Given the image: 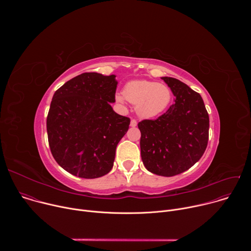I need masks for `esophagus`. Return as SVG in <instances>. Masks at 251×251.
I'll use <instances>...</instances> for the list:
<instances>
[{
    "mask_svg": "<svg viewBox=\"0 0 251 251\" xmlns=\"http://www.w3.org/2000/svg\"><path fill=\"white\" fill-rule=\"evenodd\" d=\"M130 126L131 127H136L137 126V121L135 119H132L131 122H130Z\"/></svg>",
    "mask_w": 251,
    "mask_h": 251,
    "instance_id": "obj_1",
    "label": "esophagus"
}]
</instances>
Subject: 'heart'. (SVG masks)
Returning a JSON list of instances; mask_svg holds the SVG:
<instances>
[{
  "label": "heart",
  "instance_id": "heart-1",
  "mask_svg": "<svg viewBox=\"0 0 251 251\" xmlns=\"http://www.w3.org/2000/svg\"><path fill=\"white\" fill-rule=\"evenodd\" d=\"M173 93L164 83L149 80H133L124 86L123 94H116L117 102L123 104L127 100L136 105V111L142 118H153L167 110Z\"/></svg>",
  "mask_w": 251,
  "mask_h": 251
}]
</instances>
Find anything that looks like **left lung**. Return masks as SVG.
I'll use <instances>...</instances> for the list:
<instances>
[{
  "mask_svg": "<svg viewBox=\"0 0 251 251\" xmlns=\"http://www.w3.org/2000/svg\"><path fill=\"white\" fill-rule=\"evenodd\" d=\"M175 95V103L156 120L138 123L142 161L156 175L173 176L189 170L203 155L209 118L201 96L173 77H162Z\"/></svg>",
  "mask_w": 251,
  "mask_h": 251,
  "instance_id": "obj_1",
  "label": "left lung"
}]
</instances>
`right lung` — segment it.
Returning a JSON list of instances; mask_svg holds the SVG:
<instances>
[{
	"label": "right lung",
	"instance_id": "add662e5",
	"mask_svg": "<svg viewBox=\"0 0 251 251\" xmlns=\"http://www.w3.org/2000/svg\"><path fill=\"white\" fill-rule=\"evenodd\" d=\"M115 75L85 73L53 94L47 118L51 154L71 175L95 178L108 174L130 118L114 112Z\"/></svg>",
	"mask_w": 251,
	"mask_h": 251
}]
</instances>
